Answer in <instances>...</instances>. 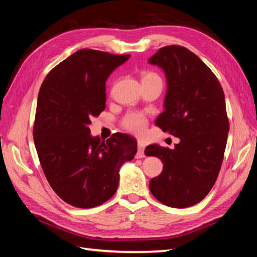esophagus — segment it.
<instances>
[{"instance_id": "34e87169", "label": "esophagus", "mask_w": 257, "mask_h": 257, "mask_svg": "<svg viewBox=\"0 0 257 257\" xmlns=\"http://www.w3.org/2000/svg\"><path fill=\"white\" fill-rule=\"evenodd\" d=\"M145 157V145L138 143V152H137V158L140 159V158Z\"/></svg>"}]
</instances>
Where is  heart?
I'll return each mask as SVG.
<instances>
[{
    "mask_svg": "<svg viewBox=\"0 0 257 257\" xmlns=\"http://www.w3.org/2000/svg\"><path fill=\"white\" fill-rule=\"evenodd\" d=\"M147 77H158V76L152 73H147L145 74L144 78H147ZM121 124L127 132L132 133L136 136H141L146 132L147 124H148V119H147V117L144 113L132 111V112H128L122 118Z\"/></svg>",
    "mask_w": 257,
    "mask_h": 257,
    "instance_id": "obj_1",
    "label": "heart"
}]
</instances>
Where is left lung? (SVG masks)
Segmentation results:
<instances>
[{
  "mask_svg": "<svg viewBox=\"0 0 257 257\" xmlns=\"http://www.w3.org/2000/svg\"><path fill=\"white\" fill-rule=\"evenodd\" d=\"M149 64L162 68L167 78L165 110L156 124L180 138L174 149L146 148V156L163 163L149 188L161 203L183 209L203 200L219 176L230 128L224 92L212 70L183 46L160 48Z\"/></svg>",
  "mask_w": 257,
  "mask_h": 257,
  "instance_id": "left-lung-1",
  "label": "left lung"
}]
</instances>
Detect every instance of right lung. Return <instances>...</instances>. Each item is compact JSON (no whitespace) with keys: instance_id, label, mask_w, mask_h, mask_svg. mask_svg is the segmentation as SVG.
Segmentation results:
<instances>
[{"instance_id":"right-lung-1","label":"right lung","mask_w":257,"mask_h":257,"mask_svg":"<svg viewBox=\"0 0 257 257\" xmlns=\"http://www.w3.org/2000/svg\"><path fill=\"white\" fill-rule=\"evenodd\" d=\"M130 55L79 50L47 74L38 92L34 143L52 189L66 203L90 209L116 193L119 170L137 152L132 136L91 137L106 108V80Z\"/></svg>"}]
</instances>
